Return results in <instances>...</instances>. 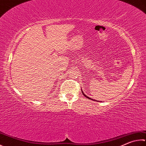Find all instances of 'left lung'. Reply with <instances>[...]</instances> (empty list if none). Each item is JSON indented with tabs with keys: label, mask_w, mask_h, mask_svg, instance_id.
<instances>
[{
	"label": "left lung",
	"mask_w": 146,
	"mask_h": 146,
	"mask_svg": "<svg viewBox=\"0 0 146 146\" xmlns=\"http://www.w3.org/2000/svg\"><path fill=\"white\" fill-rule=\"evenodd\" d=\"M82 94H84V96H86V98H88V99H90V100H92V98H89L88 96H87L86 94H84V92H83V91H82ZM94 101H95V100H94Z\"/></svg>",
	"instance_id": "left-lung-1"
}]
</instances>
